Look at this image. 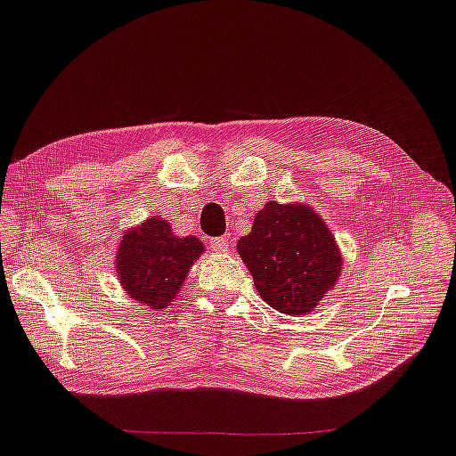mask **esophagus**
Segmentation results:
<instances>
[{"mask_svg":"<svg viewBox=\"0 0 456 456\" xmlns=\"http://www.w3.org/2000/svg\"><path fill=\"white\" fill-rule=\"evenodd\" d=\"M211 251H216V253H225V251H229V239H227V237H216V239H211Z\"/></svg>","mask_w":456,"mask_h":456,"instance_id":"34e87169","label":"esophagus"}]
</instances>
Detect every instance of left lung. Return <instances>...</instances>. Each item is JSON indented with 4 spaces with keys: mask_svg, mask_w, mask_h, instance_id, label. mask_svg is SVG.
Listing matches in <instances>:
<instances>
[{
    "mask_svg": "<svg viewBox=\"0 0 456 456\" xmlns=\"http://www.w3.org/2000/svg\"><path fill=\"white\" fill-rule=\"evenodd\" d=\"M237 251L261 298L289 316L314 310L342 273L334 235L322 217L302 203H266L256 213L251 233L239 239Z\"/></svg>",
    "mask_w": 456,
    "mask_h": 456,
    "instance_id": "1",
    "label": "left lung"
}]
</instances>
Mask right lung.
I'll list each match as a JSON object with an SVG mask.
<instances>
[{"mask_svg":"<svg viewBox=\"0 0 456 456\" xmlns=\"http://www.w3.org/2000/svg\"><path fill=\"white\" fill-rule=\"evenodd\" d=\"M203 251L198 237H177L166 219L154 216L122 235L116 251L118 281L132 300L151 310L166 308Z\"/></svg>","mask_w":456,"mask_h":456,"instance_id":"right-lung-1","label":"right lung"}]
</instances>
